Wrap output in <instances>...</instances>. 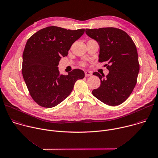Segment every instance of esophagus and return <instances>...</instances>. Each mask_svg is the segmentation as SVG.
Segmentation results:
<instances>
[{
  "mask_svg": "<svg viewBox=\"0 0 158 158\" xmlns=\"http://www.w3.org/2000/svg\"><path fill=\"white\" fill-rule=\"evenodd\" d=\"M85 77H88V76H92V72L91 71H85Z\"/></svg>",
  "mask_w": 158,
  "mask_h": 158,
  "instance_id": "1",
  "label": "esophagus"
}]
</instances>
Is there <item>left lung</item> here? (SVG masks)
Segmentation results:
<instances>
[{"mask_svg":"<svg viewBox=\"0 0 158 158\" xmlns=\"http://www.w3.org/2000/svg\"><path fill=\"white\" fill-rule=\"evenodd\" d=\"M86 34L97 41L100 47L99 60L109 71L103 74L93 73L100 80V85L92 94L103 103L115 106L124 102L135 88L139 71L136 47L124 31L114 28L85 29Z\"/></svg>","mask_w":158,"mask_h":158,"instance_id":"1","label":"left lung"}]
</instances>
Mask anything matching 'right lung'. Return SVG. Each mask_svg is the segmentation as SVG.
Returning <instances> with one entry per match:
<instances>
[{"label": "right lung", "instance_id": "1", "mask_svg": "<svg viewBox=\"0 0 158 158\" xmlns=\"http://www.w3.org/2000/svg\"><path fill=\"white\" fill-rule=\"evenodd\" d=\"M84 31L51 26L28 40L23 52L22 75L31 97L40 106H56L69 95L75 82L84 77L81 69H73L64 76L60 74L58 67L61 57L68 55Z\"/></svg>", "mask_w": 158, "mask_h": 158}]
</instances>
